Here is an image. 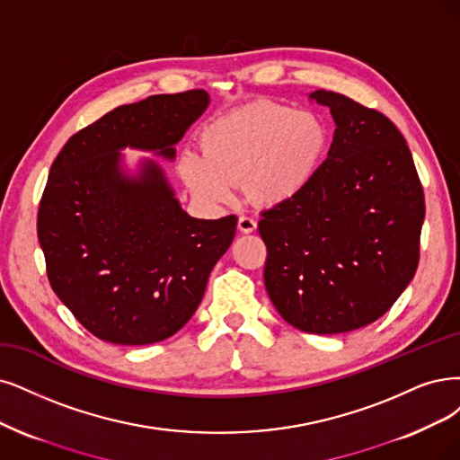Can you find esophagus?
I'll return each mask as SVG.
<instances>
[{"label": "esophagus", "mask_w": 460, "mask_h": 460, "mask_svg": "<svg viewBox=\"0 0 460 460\" xmlns=\"http://www.w3.org/2000/svg\"><path fill=\"white\" fill-rule=\"evenodd\" d=\"M256 227H258V221L253 219L252 216H241L239 217V229L243 231V233H253L256 231Z\"/></svg>", "instance_id": "esophagus-1"}]
</instances>
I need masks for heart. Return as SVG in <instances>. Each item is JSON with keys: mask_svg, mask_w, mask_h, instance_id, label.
Listing matches in <instances>:
<instances>
[{"mask_svg": "<svg viewBox=\"0 0 460 460\" xmlns=\"http://www.w3.org/2000/svg\"><path fill=\"white\" fill-rule=\"evenodd\" d=\"M200 155L183 153L178 172L210 204L227 202L241 181L248 200L277 207L301 193L324 157L328 130L311 111L253 102L221 113L200 132Z\"/></svg>", "mask_w": 460, "mask_h": 460, "instance_id": "b5f03b06", "label": "heart"}]
</instances>
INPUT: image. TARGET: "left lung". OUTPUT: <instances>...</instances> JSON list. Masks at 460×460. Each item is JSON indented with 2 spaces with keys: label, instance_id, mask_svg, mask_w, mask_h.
Wrapping results in <instances>:
<instances>
[{
  "label": "left lung",
  "instance_id": "8db88e82",
  "mask_svg": "<svg viewBox=\"0 0 460 460\" xmlns=\"http://www.w3.org/2000/svg\"><path fill=\"white\" fill-rule=\"evenodd\" d=\"M335 121L328 159L261 212L265 288L288 324L345 333L381 318L419 265L424 193L402 132L345 94L314 91Z\"/></svg>",
  "mask_w": 460,
  "mask_h": 460
}]
</instances>
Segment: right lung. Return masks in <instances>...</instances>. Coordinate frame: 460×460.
I'll return each mask as SVG.
<instances>
[{"label":"right lung","instance_id":"obj_1","mask_svg":"<svg viewBox=\"0 0 460 460\" xmlns=\"http://www.w3.org/2000/svg\"><path fill=\"white\" fill-rule=\"evenodd\" d=\"M208 104L197 89L119 106L74 134L50 166L38 212L47 277L102 341L151 345L181 330L234 239L236 216L191 217L155 161L127 174L119 153L172 161Z\"/></svg>","mask_w":460,"mask_h":460}]
</instances>
